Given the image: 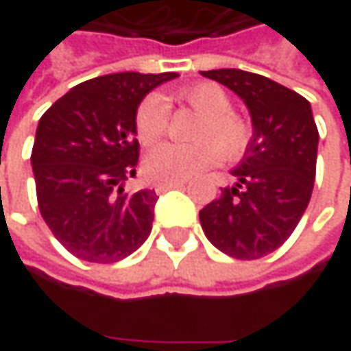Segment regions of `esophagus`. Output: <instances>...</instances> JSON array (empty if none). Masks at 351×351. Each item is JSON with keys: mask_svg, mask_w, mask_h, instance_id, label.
I'll return each mask as SVG.
<instances>
[{"mask_svg": "<svg viewBox=\"0 0 351 351\" xmlns=\"http://www.w3.org/2000/svg\"><path fill=\"white\" fill-rule=\"evenodd\" d=\"M169 189H185L183 182H171V183H158L156 185V193H166Z\"/></svg>", "mask_w": 351, "mask_h": 351, "instance_id": "esophagus-1", "label": "esophagus"}]
</instances>
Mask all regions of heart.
<instances>
[{
    "mask_svg": "<svg viewBox=\"0 0 351 351\" xmlns=\"http://www.w3.org/2000/svg\"><path fill=\"white\" fill-rule=\"evenodd\" d=\"M180 97L199 113L203 121L193 132L195 144L162 142L144 156V171L150 180L162 183L187 182L210 168L217 158L234 160L250 144L248 123L230 111V99L217 84H197L180 91ZM169 107L160 93H148L136 107L134 128L142 144L156 142L168 128Z\"/></svg>",
    "mask_w": 351,
    "mask_h": 351,
    "instance_id": "obj_1",
    "label": "heart"
}]
</instances>
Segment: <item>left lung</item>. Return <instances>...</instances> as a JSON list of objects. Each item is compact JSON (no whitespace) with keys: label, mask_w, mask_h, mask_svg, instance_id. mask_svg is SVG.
I'll return each instance as SVG.
<instances>
[{"label":"left lung","mask_w":351,"mask_h":351,"mask_svg":"<svg viewBox=\"0 0 351 351\" xmlns=\"http://www.w3.org/2000/svg\"><path fill=\"white\" fill-rule=\"evenodd\" d=\"M246 103L254 134L230 173L234 187L199 210L213 246L236 260H258L297 228L317 176L318 128L311 103L297 91L236 68L201 72Z\"/></svg>","instance_id":"obj_1"}]
</instances>
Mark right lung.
<instances>
[{
    "label": "right lung",
    "mask_w": 351,
    "mask_h": 351,
    "mask_svg": "<svg viewBox=\"0 0 351 351\" xmlns=\"http://www.w3.org/2000/svg\"><path fill=\"white\" fill-rule=\"evenodd\" d=\"M176 75H99L70 89L40 117L31 154L38 209L75 258L115 263L150 236L156 191L125 187L141 150L134 115L148 91Z\"/></svg>",
    "instance_id": "right-lung-1"
}]
</instances>
